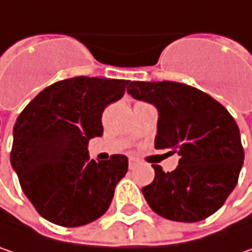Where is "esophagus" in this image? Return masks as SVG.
<instances>
[{"label":"esophagus","mask_w":252,"mask_h":252,"mask_svg":"<svg viewBox=\"0 0 252 252\" xmlns=\"http://www.w3.org/2000/svg\"><path fill=\"white\" fill-rule=\"evenodd\" d=\"M136 165H137V160L136 159H129V169H135Z\"/></svg>","instance_id":"34e87169"}]
</instances>
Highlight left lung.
I'll use <instances>...</instances> for the list:
<instances>
[{"mask_svg": "<svg viewBox=\"0 0 252 252\" xmlns=\"http://www.w3.org/2000/svg\"><path fill=\"white\" fill-rule=\"evenodd\" d=\"M127 93L158 107L155 148L181 156L172 172L152 165L155 179L142 189L149 207L178 222H198L217 212L243 168L244 148L234 117L220 101L182 83L132 81Z\"/></svg>", "mask_w": 252, "mask_h": 252, "instance_id": "left-lung-1", "label": "left lung"}]
</instances>
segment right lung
<instances>
[{
  "mask_svg": "<svg viewBox=\"0 0 252 252\" xmlns=\"http://www.w3.org/2000/svg\"><path fill=\"white\" fill-rule=\"evenodd\" d=\"M129 80L71 77L40 92L14 125L11 165L35 211L60 226L96 221L110 207L127 158L90 159L87 145L103 135V110Z\"/></svg>",
  "mask_w": 252,
  "mask_h": 252,
  "instance_id": "right-lung-1",
  "label": "right lung"
}]
</instances>
